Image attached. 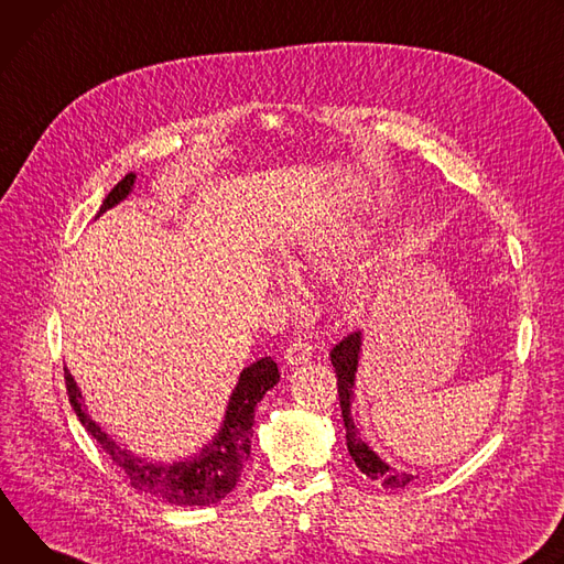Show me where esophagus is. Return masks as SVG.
Here are the masks:
<instances>
[{
	"instance_id": "1",
	"label": "esophagus",
	"mask_w": 564,
	"mask_h": 564,
	"mask_svg": "<svg viewBox=\"0 0 564 564\" xmlns=\"http://www.w3.org/2000/svg\"><path fill=\"white\" fill-rule=\"evenodd\" d=\"M311 358V347L308 343L304 340H293L289 347H286V354H284V362L289 367H295V365H302Z\"/></svg>"
}]
</instances>
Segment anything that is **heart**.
<instances>
[{"label": "heart", "instance_id": "heart-1", "mask_svg": "<svg viewBox=\"0 0 564 564\" xmlns=\"http://www.w3.org/2000/svg\"><path fill=\"white\" fill-rule=\"evenodd\" d=\"M371 243V228L360 221H345L334 228L311 232L284 250L282 262L291 278L332 275L343 264L360 256ZM369 284L362 278H349L336 291V311L340 316H358L369 302Z\"/></svg>", "mask_w": 564, "mask_h": 564}]
</instances>
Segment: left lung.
Returning a JSON list of instances; mask_svg holds the SVG:
<instances>
[{"label":"left lung","mask_w":564,"mask_h":564,"mask_svg":"<svg viewBox=\"0 0 564 564\" xmlns=\"http://www.w3.org/2000/svg\"><path fill=\"white\" fill-rule=\"evenodd\" d=\"M360 351H362V332L349 334L345 340H340L332 349V365L336 367V377H338V399H340V410H343V421L347 430V451L358 466L362 475L369 479L379 481L386 488H405L416 475L397 470L388 462H383L377 453H373L360 436V430L354 423L351 416V401H354V390H356V373H358V362H360Z\"/></svg>","instance_id":"8db88e82"}]
</instances>
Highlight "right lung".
<instances>
[{
	"label": "right lung",
	"mask_w": 564,
	"mask_h": 564,
	"mask_svg": "<svg viewBox=\"0 0 564 564\" xmlns=\"http://www.w3.org/2000/svg\"><path fill=\"white\" fill-rule=\"evenodd\" d=\"M137 174L128 172L105 197L96 217L107 213L130 197L134 191ZM280 371L271 356H264L239 371L237 386L228 397L224 421L213 440L193 457H185L172 464L152 462L134 455L132 451L118 444L113 436L91 419L85 405V397L65 367V383L69 403L83 423V427L94 436L98 446L111 457V462L124 473L130 484L152 497L163 499L172 507H210L237 486L243 464L250 455V436H253L256 408L264 394L278 386Z\"/></svg>",
	"instance_id": "obj_1"
}]
</instances>
